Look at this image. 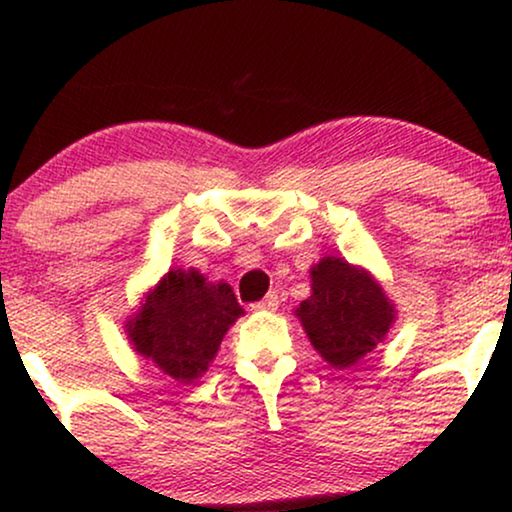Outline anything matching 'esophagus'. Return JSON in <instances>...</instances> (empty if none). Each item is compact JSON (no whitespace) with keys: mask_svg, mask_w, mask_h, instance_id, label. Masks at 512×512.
I'll return each instance as SVG.
<instances>
[{"mask_svg":"<svg viewBox=\"0 0 512 512\" xmlns=\"http://www.w3.org/2000/svg\"><path fill=\"white\" fill-rule=\"evenodd\" d=\"M254 307H256V310H277V307H279L277 291H270L268 296H265L263 300H258V303H256Z\"/></svg>","mask_w":512,"mask_h":512,"instance_id":"esophagus-1","label":"esophagus"}]
</instances>
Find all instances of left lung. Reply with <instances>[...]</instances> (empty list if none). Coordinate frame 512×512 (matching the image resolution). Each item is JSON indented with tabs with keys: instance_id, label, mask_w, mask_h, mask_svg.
Here are the masks:
<instances>
[{
	"instance_id": "left-lung-1",
	"label": "left lung",
	"mask_w": 512,
	"mask_h": 512,
	"mask_svg": "<svg viewBox=\"0 0 512 512\" xmlns=\"http://www.w3.org/2000/svg\"><path fill=\"white\" fill-rule=\"evenodd\" d=\"M296 314L314 349L335 368L373 352L394 321V307L368 272L328 256L312 268V296Z\"/></svg>"
}]
</instances>
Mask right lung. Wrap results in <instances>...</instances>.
<instances>
[{
    "mask_svg": "<svg viewBox=\"0 0 512 512\" xmlns=\"http://www.w3.org/2000/svg\"><path fill=\"white\" fill-rule=\"evenodd\" d=\"M242 314L228 284H207L198 270H170L130 324V340L177 382L205 373L228 326Z\"/></svg>",
    "mask_w": 512,
    "mask_h": 512,
    "instance_id": "add662e5",
    "label": "right lung"
}]
</instances>
